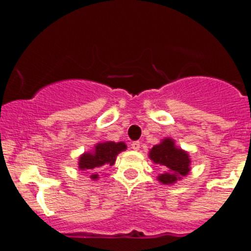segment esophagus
<instances>
[{"label":"esophagus","mask_w":251,"mask_h":251,"mask_svg":"<svg viewBox=\"0 0 251 251\" xmlns=\"http://www.w3.org/2000/svg\"><path fill=\"white\" fill-rule=\"evenodd\" d=\"M130 148H132V150H134V151H138L139 148H141V143H139L138 141L132 142V145H130Z\"/></svg>","instance_id":"34e87169"}]
</instances>
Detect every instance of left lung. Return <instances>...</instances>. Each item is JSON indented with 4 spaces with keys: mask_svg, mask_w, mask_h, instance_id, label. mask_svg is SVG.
<instances>
[{
    "mask_svg": "<svg viewBox=\"0 0 251 251\" xmlns=\"http://www.w3.org/2000/svg\"><path fill=\"white\" fill-rule=\"evenodd\" d=\"M150 158L157 165L165 166V172L157 177L163 185H172L190 172L191 159L188 153L177 148L172 138H165L159 145L153 146Z\"/></svg>",
    "mask_w": 251,
    "mask_h": 251,
    "instance_id": "8db88e82",
    "label": "left lung"
}]
</instances>
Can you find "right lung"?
<instances>
[{"instance_id":"add662e5","label":"right lung","mask_w":251,"mask_h":251,"mask_svg":"<svg viewBox=\"0 0 251 251\" xmlns=\"http://www.w3.org/2000/svg\"><path fill=\"white\" fill-rule=\"evenodd\" d=\"M124 142H100L94 146L93 152H85L79 157V170L88 171L92 179H98V171L103 166H113L119 153L126 151Z\"/></svg>"}]
</instances>
